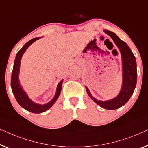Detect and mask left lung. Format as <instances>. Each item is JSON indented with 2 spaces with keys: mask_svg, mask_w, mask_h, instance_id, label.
I'll list each match as a JSON object with an SVG mask.
<instances>
[{
  "mask_svg": "<svg viewBox=\"0 0 148 148\" xmlns=\"http://www.w3.org/2000/svg\"><path fill=\"white\" fill-rule=\"evenodd\" d=\"M111 37L120 50L122 58L123 82L122 87L117 97L109 101H98L91 95L88 88L86 87L89 97L100 107L108 110L116 109L123 106L132 97L137 84V65L136 58L127 44L122 41L115 33L108 30L104 31Z\"/></svg>",
  "mask_w": 148,
  "mask_h": 148,
  "instance_id": "obj_1",
  "label": "left lung"
}]
</instances>
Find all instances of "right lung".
I'll use <instances>...</instances> for the list:
<instances>
[{"instance_id": "1", "label": "right lung", "mask_w": 148, "mask_h": 148, "mask_svg": "<svg viewBox=\"0 0 148 148\" xmlns=\"http://www.w3.org/2000/svg\"><path fill=\"white\" fill-rule=\"evenodd\" d=\"M41 37H35L31 39L27 43L25 44L21 49L18 51L16 53L15 60L14 62L13 69H12V75H11V86L12 93L15 97V99L17 101V103L22 107L23 109L27 110L28 111L32 112L33 113H40L45 112L48 110L49 109L52 107L53 105L56 103V100L59 97L60 92L62 90V85L63 83V80L60 81L59 84H58L57 89H56V93L52 100L49 103L44 105H39L37 104L32 101L28 97L27 95L23 90V89L21 86L19 80H18V74H19V70H20V64H21V60L25 51L28 48L29 46L35 41L37 39H40Z\"/></svg>"}]
</instances>
